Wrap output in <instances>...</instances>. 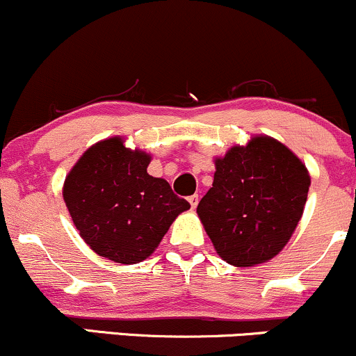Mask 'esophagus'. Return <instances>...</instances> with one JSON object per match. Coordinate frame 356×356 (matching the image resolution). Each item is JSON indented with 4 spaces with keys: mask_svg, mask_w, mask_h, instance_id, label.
<instances>
[{
    "mask_svg": "<svg viewBox=\"0 0 356 356\" xmlns=\"http://www.w3.org/2000/svg\"><path fill=\"white\" fill-rule=\"evenodd\" d=\"M188 202H190L191 209H197V205H198V195H191V197H188Z\"/></svg>",
    "mask_w": 356,
    "mask_h": 356,
    "instance_id": "34e87169",
    "label": "esophagus"
}]
</instances>
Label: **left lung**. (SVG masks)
Listing matches in <instances>:
<instances>
[{"label":"left lung","mask_w":356,"mask_h":356,"mask_svg":"<svg viewBox=\"0 0 356 356\" xmlns=\"http://www.w3.org/2000/svg\"><path fill=\"white\" fill-rule=\"evenodd\" d=\"M213 185L197 213L223 261L250 267L286 245L305 210L311 179L293 151L267 136L215 161Z\"/></svg>","instance_id":"obj_1"}]
</instances>
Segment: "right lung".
I'll return each mask as SVG.
<instances>
[{"label":"right lung","mask_w":356,"mask_h":356,"mask_svg":"<svg viewBox=\"0 0 356 356\" xmlns=\"http://www.w3.org/2000/svg\"><path fill=\"white\" fill-rule=\"evenodd\" d=\"M149 161V154L111 138L89 147L65 178L63 200L81 237L118 264L149 257L175 218L190 209L166 179L147 175Z\"/></svg>","instance_id":"add662e5"}]
</instances>
